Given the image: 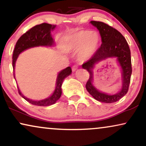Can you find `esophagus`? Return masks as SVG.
I'll use <instances>...</instances> for the list:
<instances>
[{"instance_id": "esophagus-1", "label": "esophagus", "mask_w": 146, "mask_h": 146, "mask_svg": "<svg viewBox=\"0 0 146 146\" xmlns=\"http://www.w3.org/2000/svg\"><path fill=\"white\" fill-rule=\"evenodd\" d=\"M77 68H78V67H77V65H73V67H72V71H75L77 69Z\"/></svg>"}]
</instances>
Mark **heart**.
Here are the masks:
<instances>
[{"label": "heart", "mask_w": 146, "mask_h": 146, "mask_svg": "<svg viewBox=\"0 0 146 146\" xmlns=\"http://www.w3.org/2000/svg\"><path fill=\"white\" fill-rule=\"evenodd\" d=\"M65 41L69 50L79 49L78 59L85 61L96 53L100 44L101 38L96 32L81 31L66 36Z\"/></svg>", "instance_id": "heart-1"}]
</instances>
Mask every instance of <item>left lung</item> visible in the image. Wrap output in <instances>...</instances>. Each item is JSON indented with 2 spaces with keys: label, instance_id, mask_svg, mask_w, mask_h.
Wrapping results in <instances>:
<instances>
[{
  "label": "left lung",
  "instance_id": "1",
  "mask_svg": "<svg viewBox=\"0 0 146 146\" xmlns=\"http://www.w3.org/2000/svg\"><path fill=\"white\" fill-rule=\"evenodd\" d=\"M91 24L99 30L102 44L94 55L82 65L83 69L89 73L86 83V89L91 96L96 100L106 104L119 101L127 93L131 75V53L124 36L115 29L100 21H91ZM110 57H116L122 67V86L121 91L114 95H108L97 90L92 84V69L96 64Z\"/></svg>",
  "mask_w": 146,
  "mask_h": 146
}]
</instances>
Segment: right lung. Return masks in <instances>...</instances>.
I'll return each mask as SVG.
<instances>
[{
    "mask_svg": "<svg viewBox=\"0 0 146 146\" xmlns=\"http://www.w3.org/2000/svg\"><path fill=\"white\" fill-rule=\"evenodd\" d=\"M56 27V25L48 24V23H42L37 25L29 29L25 34H23L19 40H17L15 45L14 51L13 55V71L15 70V63L18 58L19 54L28 48L35 47L38 46H51L54 44V40L52 37L50 32ZM71 69L70 67L65 68L62 70L58 74L57 81H56V87L53 94L49 98L39 101H33L30 99L27 98L21 93L18 87L19 93L22 98L25 99L30 104L38 106H48L53 105L59 100L61 96L62 90L61 85L63 81L66 77L71 74ZM15 79V73H13Z\"/></svg>",
    "mask_w": 146,
    "mask_h": 146,
    "instance_id": "obj_1",
    "label": "right lung"
}]
</instances>
